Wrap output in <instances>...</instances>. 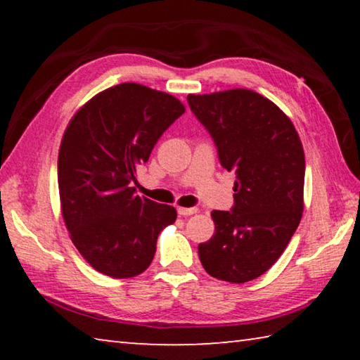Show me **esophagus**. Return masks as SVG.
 <instances>
[{
  "instance_id": "34e87169",
  "label": "esophagus",
  "mask_w": 360,
  "mask_h": 360,
  "mask_svg": "<svg viewBox=\"0 0 360 360\" xmlns=\"http://www.w3.org/2000/svg\"><path fill=\"white\" fill-rule=\"evenodd\" d=\"M198 210L197 208H178V212L181 216H192V214H195V212H197Z\"/></svg>"
}]
</instances>
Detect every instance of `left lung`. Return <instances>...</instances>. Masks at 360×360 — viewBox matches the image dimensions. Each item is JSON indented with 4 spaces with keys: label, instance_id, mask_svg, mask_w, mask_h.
I'll return each instance as SVG.
<instances>
[{
    "label": "left lung",
    "instance_id": "8db88e82",
    "mask_svg": "<svg viewBox=\"0 0 360 360\" xmlns=\"http://www.w3.org/2000/svg\"><path fill=\"white\" fill-rule=\"evenodd\" d=\"M221 165L235 172L231 211H212L216 230L198 245L206 273L229 283L264 275L284 252L303 212L304 154L294 124L248 89L188 95Z\"/></svg>",
    "mask_w": 360,
    "mask_h": 360
}]
</instances>
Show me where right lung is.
I'll return each instance as SVG.
<instances>
[{
	"label": "right lung",
	"instance_id": "1",
	"mask_svg": "<svg viewBox=\"0 0 360 360\" xmlns=\"http://www.w3.org/2000/svg\"><path fill=\"white\" fill-rule=\"evenodd\" d=\"M173 95L125 82L95 95L66 127L58 150L62 214L82 257L124 279L150 265L173 206L135 193L136 169L158 138L184 114Z\"/></svg>",
	"mask_w": 360,
	"mask_h": 360
}]
</instances>
